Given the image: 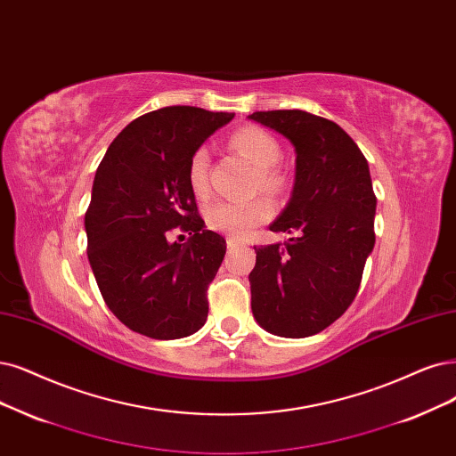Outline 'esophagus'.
I'll return each instance as SVG.
<instances>
[{
  "instance_id": "esophagus-1",
  "label": "esophagus",
  "mask_w": 456,
  "mask_h": 456,
  "mask_svg": "<svg viewBox=\"0 0 456 456\" xmlns=\"http://www.w3.org/2000/svg\"><path fill=\"white\" fill-rule=\"evenodd\" d=\"M239 246H242V242L240 240H237V239H227V248L229 249H232V248H239Z\"/></svg>"
}]
</instances>
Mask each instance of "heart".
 Segmentation results:
<instances>
[{"mask_svg": "<svg viewBox=\"0 0 456 456\" xmlns=\"http://www.w3.org/2000/svg\"><path fill=\"white\" fill-rule=\"evenodd\" d=\"M231 148L239 151L251 165L256 167L254 188L278 193L283 185V176L278 168L281 158V148L271 133L246 126L234 131L229 141ZM208 173H210V156L207 148H197L188 163V183L195 195L205 197L208 193ZM273 214L271 202L263 197L249 200H219L210 205L205 212L207 225L217 232L229 234L231 239H242L256 225L266 222Z\"/></svg>", "mask_w": 456, "mask_h": 456, "instance_id": "obj_1", "label": "heart"}]
</instances>
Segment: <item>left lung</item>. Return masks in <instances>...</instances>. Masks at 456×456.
Segmentation results:
<instances>
[{"label": "left lung", "mask_w": 456, "mask_h": 456, "mask_svg": "<svg viewBox=\"0 0 456 456\" xmlns=\"http://www.w3.org/2000/svg\"><path fill=\"white\" fill-rule=\"evenodd\" d=\"M295 146V185L274 232L289 242L256 248L251 312L268 332L306 338L334 323L355 298L376 234L368 161L349 134L305 110L248 116Z\"/></svg>", "instance_id": "left-lung-1"}]
</instances>
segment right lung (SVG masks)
<instances>
[{"label":"right lung","instance_id":"add662e5","mask_svg":"<svg viewBox=\"0 0 456 456\" xmlns=\"http://www.w3.org/2000/svg\"><path fill=\"white\" fill-rule=\"evenodd\" d=\"M232 118L180 105L151 110L122 129L97 167L84 217L88 261L109 310L148 338H183L207 323V289L227 246L197 212L188 163ZM173 232H188L189 242L173 243Z\"/></svg>","mask_w":456,"mask_h":456}]
</instances>
